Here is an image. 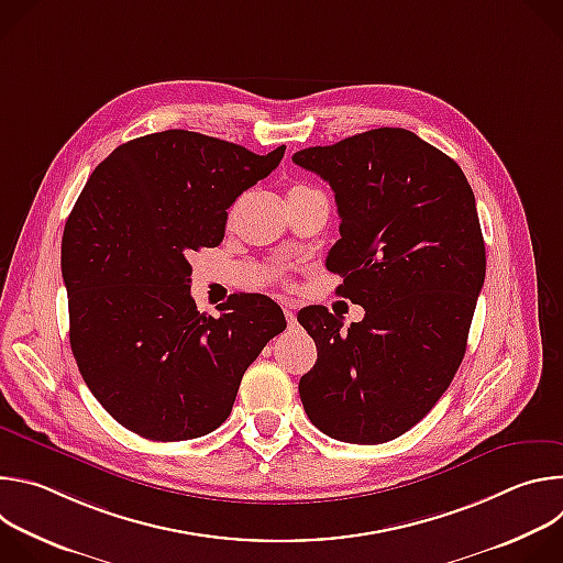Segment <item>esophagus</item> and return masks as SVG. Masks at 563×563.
I'll return each mask as SVG.
<instances>
[{"mask_svg": "<svg viewBox=\"0 0 563 563\" xmlns=\"http://www.w3.org/2000/svg\"><path fill=\"white\" fill-rule=\"evenodd\" d=\"M309 258H311V256H309ZM309 267H311V263H309Z\"/></svg>", "mask_w": 563, "mask_h": 563, "instance_id": "obj_1", "label": "esophagus"}]
</instances>
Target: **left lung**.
Wrapping results in <instances>:
<instances>
[{"label": "left lung", "mask_w": 563, "mask_h": 563, "mask_svg": "<svg viewBox=\"0 0 563 563\" xmlns=\"http://www.w3.org/2000/svg\"><path fill=\"white\" fill-rule=\"evenodd\" d=\"M269 155L172 129L96 167L62 235L70 350L100 406L151 441L220 428L276 323L243 298L191 296L189 252L218 247L227 209L267 178Z\"/></svg>", "instance_id": "left-lung-1"}]
</instances>
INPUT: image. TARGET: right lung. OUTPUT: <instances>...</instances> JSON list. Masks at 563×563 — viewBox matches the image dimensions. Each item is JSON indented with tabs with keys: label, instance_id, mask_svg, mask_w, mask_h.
I'll list each match as a JSON object with an SVG mask.
<instances>
[{
	"label": "right lung",
	"instance_id": "obj_1",
	"mask_svg": "<svg viewBox=\"0 0 563 563\" xmlns=\"http://www.w3.org/2000/svg\"><path fill=\"white\" fill-rule=\"evenodd\" d=\"M330 183L341 240L328 261L365 309L316 334L298 391L309 421L345 443L415 428L454 378L486 278L474 194L452 157L406 129H372L294 153Z\"/></svg>",
	"mask_w": 563,
	"mask_h": 563
}]
</instances>
